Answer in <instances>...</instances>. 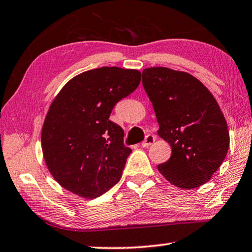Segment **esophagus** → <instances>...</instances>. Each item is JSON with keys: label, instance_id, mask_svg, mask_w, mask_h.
<instances>
[{"label": "esophagus", "instance_id": "1", "mask_svg": "<svg viewBox=\"0 0 252 252\" xmlns=\"http://www.w3.org/2000/svg\"><path fill=\"white\" fill-rule=\"evenodd\" d=\"M155 141H156L155 136L152 135V134H148V135H146L145 139H144V141L142 142V146H143V147L150 146V145H152V144H153Z\"/></svg>", "mask_w": 252, "mask_h": 252}]
</instances>
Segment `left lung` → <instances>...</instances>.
I'll list each match as a JSON object with an SVG mask.
<instances>
[{
	"label": "left lung",
	"mask_w": 252,
	"mask_h": 252,
	"mask_svg": "<svg viewBox=\"0 0 252 252\" xmlns=\"http://www.w3.org/2000/svg\"><path fill=\"white\" fill-rule=\"evenodd\" d=\"M143 87L159 124L158 135L170 143L172 155L158 171L181 189L204 184L223 162L229 131L223 114L207 87L188 72L147 68Z\"/></svg>",
	"instance_id": "8db88e82"
}]
</instances>
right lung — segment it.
Segmentation results:
<instances>
[{
	"label": "right lung",
	"instance_id": "add662e5",
	"mask_svg": "<svg viewBox=\"0 0 252 252\" xmlns=\"http://www.w3.org/2000/svg\"><path fill=\"white\" fill-rule=\"evenodd\" d=\"M141 82L134 69L101 67L69 80L49 108L41 134L44 160L61 187L97 197L123 175L131 153L111 110Z\"/></svg>",
	"mask_w": 252,
	"mask_h": 252
}]
</instances>
